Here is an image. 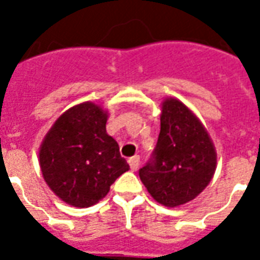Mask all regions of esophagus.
Masks as SVG:
<instances>
[{"label": "esophagus", "mask_w": 260, "mask_h": 260, "mask_svg": "<svg viewBox=\"0 0 260 260\" xmlns=\"http://www.w3.org/2000/svg\"><path fill=\"white\" fill-rule=\"evenodd\" d=\"M128 163H129V167L132 171H136V170L139 169V164H141V157L139 156H132L128 160Z\"/></svg>", "instance_id": "34e87169"}]
</instances>
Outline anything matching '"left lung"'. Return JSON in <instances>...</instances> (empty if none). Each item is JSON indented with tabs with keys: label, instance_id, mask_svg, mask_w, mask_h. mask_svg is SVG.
Returning <instances> with one entry per match:
<instances>
[{
	"label": "left lung",
	"instance_id": "obj_1",
	"mask_svg": "<svg viewBox=\"0 0 260 260\" xmlns=\"http://www.w3.org/2000/svg\"><path fill=\"white\" fill-rule=\"evenodd\" d=\"M217 154L199 118L177 99L161 106L160 134L139 177L154 201L167 207L195 199L213 178Z\"/></svg>",
	"mask_w": 260,
	"mask_h": 260
}]
</instances>
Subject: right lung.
Returning a JSON list of instances; mask_svg holds the SVG:
<instances>
[{"mask_svg":"<svg viewBox=\"0 0 260 260\" xmlns=\"http://www.w3.org/2000/svg\"><path fill=\"white\" fill-rule=\"evenodd\" d=\"M108 113L91 102L67 110L43 139L39 157L44 181L61 201L89 207L103 199L129 166L106 131Z\"/></svg>","mask_w":260,"mask_h":260,"instance_id":"obj_1","label":"right lung"}]
</instances>
